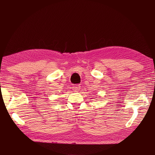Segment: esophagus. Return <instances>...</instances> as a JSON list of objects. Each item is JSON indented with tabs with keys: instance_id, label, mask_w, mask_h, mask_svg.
I'll return each mask as SVG.
<instances>
[{
	"instance_id": "obj_1",
	"label": "esophagus",
	"mask_w": 155,
	"mask_h": 155,
	"mask_svg": "<svg viewBox=\"0 0 155 155\" xmlns=\"http://www.w3.org/2000/svg\"><path fill=\"white\" fill-rule=\"evenodd\" d=\"M81 89V86L78 84V85H74L73 86V90L74 91V92H77L79 90H80Z\"/></svg>"
}]
</instances>
